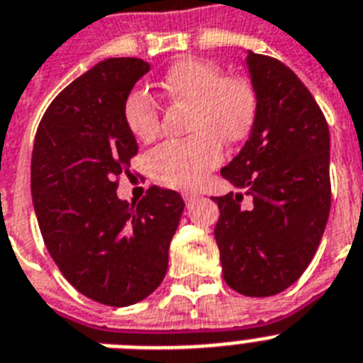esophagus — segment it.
<instances>
[{
    "label": "esophagus",
    "mask_w": 363,
    "mask_h": 363,
    "mask_svg": "<svg viewBox=\"0 0 363 363\" xmlns=\"http://www.w3.org/2000/svg\"><path fill=\"white\" fill-rule=\"evenodd\" d=\"M182 197H184V201H186V205H191V203H196L199 194H196V191H182Z\"/></svg>",
    "instance_id": "1"
}]
</instances>
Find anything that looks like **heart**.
Segmentation results:
<instances>
[{"mask_svg": "<svg viewBox=\"0 0 363 363\" xmlns=\"http://www.w3.org/2000/svg\"><path fill=\"white\" fill-rule=\"evenodd\" d=\"M169 99L190 106L184 140L158 145L149 155L151 173L160 184L196 188L223 158V144L247 138L257 118V94L247 79L223 75L208 60H177L160 81ZM125 125L136 138L149 142L158 135L160 106L147 90L135 88L123 103Z\"/></svg>", "mask_w": 363, "mask_h": 363, "instance_id": "1", "label": "heart"}]
</instances>
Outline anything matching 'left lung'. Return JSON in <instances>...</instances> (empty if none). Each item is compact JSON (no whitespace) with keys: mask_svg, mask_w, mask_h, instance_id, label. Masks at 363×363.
Masks as SVG:
<instances>
[{"mask_svg":"<svg viewBox=\"0 0 363 363\" xmlns=\"http://www.w3.org/2000/svg\"><path fill=\"white\" fill-rule=\"evenodd\" d=\"M257 92L251 136L221 175L242 191L214 197L223 279L247 297L290 288L312 262L330 212V135L310 90L280 60L249 51ZM252 197L243 207L242 197Z\"/></svg>","mask_w":363,"mask_h":363,"instance_id":"1","label":"left lung"}]
</instances>
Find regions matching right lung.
Here are the masks:
<instances>
[{
	"mask_svg": "<svg viewBox=\"0 0 363 363\" xmlns=\"http://www.w3.org/2000/svg\"><path fill=\"white\" fill-rule=\"evenodd\" d=\"M149 68L135 57L96 64L51 101L33 147L31 194L45 247L75 290L116 308L160 286L184 210L177 191L157 186L136 205L116 196L138 153L125 97Z\"/></svg>",
	"mask_w": 363,
	"mask_h": 363,
	"instance_id": "obj_1",
	"label": "right lung"
}]
</instances>
